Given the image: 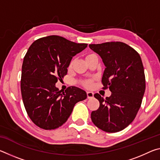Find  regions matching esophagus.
Wrapping results in <instances>:
<instances>
[{
  "mask_svg": "<svg viewBox=\"0 0 160 160\" xmlns=\"http://www.w3.org/2000/svg\"><path fill=\"white\" fill-rule=\"evenodd\" d=\"M87 96H88V99H92L94 97V93L92 92H87Z\"/></svg>",
  "mask_w": 160,
  "mask_h": 160,
  "instance_id": "34e87169",
  "label": "esophagus"
}]
</instances>
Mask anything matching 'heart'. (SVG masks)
Wrapping results in <instances>:
<instances>
[{"label":"heart","instance_id":"b5f03b06","mask_svg":"<svg viewBox=\"0 0 160 160\" xmlns=\"http://www.w3.org/2000/svg\"><path fill=\"white\" fill-rule=\"evenodd\" d=\"M83 85H85L87 88H90L92 86V81L91 80H86L83 82Z\"/></svg>","mask_w":160,"mask_h":160}]
</instances>
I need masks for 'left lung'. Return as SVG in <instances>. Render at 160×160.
Masks as SVG:
<instances>
[{
    "mask_svg": "<svg viewBox=\"0 0 160 160\" xmlns=\"http://www.w3.org/2000/svg\"><path fill=\"white\" fill-rule=\"evenodd\" d=\"M89 47L106 66L102 82L112 94L104 99L98 93L99 107L91 113L97 128L108 132L123 130L138 112L145 90L144 68L139 53L125 43L112 42Z\"/></svg>",
    "mask_w": 160,
    "mask_h": 160,
    "instance_id": "1",
    "label": "left lung"
}]
</instances>
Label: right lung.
Wrapping results in <instances>:
<instances>
[{
	"label": "right lung",
	"mask_w": 160,
	"mask_h": 160,
	"mask_svg": "<svg viewBox=\"0 0 160 160\" xmlns=\"http://www.w3.org/2000/svg\"><path fill=\"white\" fill-rule=\"evenodd\" d=\"M87 47L56 35L40 38L29 47L22 66L21 93L29 117L39 128L61 126L75 104L87 98L85 92L76 87L63 92L56 87L67 74L72 57Z\"/></svg>",
	"instance_id": "right-lung-1"
}]
</instances>
